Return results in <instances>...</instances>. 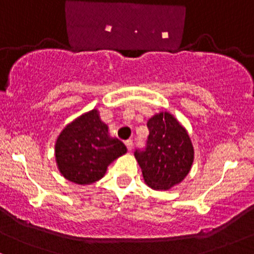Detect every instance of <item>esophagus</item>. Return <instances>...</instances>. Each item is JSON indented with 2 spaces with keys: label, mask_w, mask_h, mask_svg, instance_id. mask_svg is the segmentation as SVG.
I'll return each mask as SVG.
<instances>
[{
  "label": "esophagus",
  "mask_w": 254,
  "mask_h": 254,
  "mask_svg": "<svg viewBox=\"0 0 254 254\" xmlns=\"http://www.w3.org/2000/svg\"><path fill=\"white\" fill-rule=\"evenodd\" d=\"M125 145H127V150H131V149H132V146H133V143H132V140L131 139H127V140H125Z\"/></svg>",
  "instance_id": "esophagus-1"
}]
</instances>
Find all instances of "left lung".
Wrapping results in <instances>:
<instances>
[{"instance_id": "left-lung-1", "label": "left lung", "mask_w": 254, "mask_h": 254, "mask_svg": "<svg viewBox=\"0 0 254 254\" xmlns=\"http://www.w3.org/2000/svg\"><path fill=\"white\" fill-rule=\"evenodd\" d=\"M145 146L136 149L135 157L146 185L169 189L187 176L194 160V149L187 131L172 115L161 112L146 124Z\"/></svg>"}]
</instances>
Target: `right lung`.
Wrapping results in <instances>:
<instances>
[{
  "mask_svg": "<svg viewBox=\"0 0 254 254\" xmlns=\"http://www.w3.org/2000/svg\"><path fill=\"white\" fill-rule=\"evenodd\" d=\"M127 152L121 140L109 135L97 110L75 119L61 131L56 144L60 173L78 185H90L105 175L112 161Z\"/></svg>",
  "mask_w": 254,
  "mask_h": 254,
  "instance_id": "1",
  "label": "right lung"
}]
</instances>
